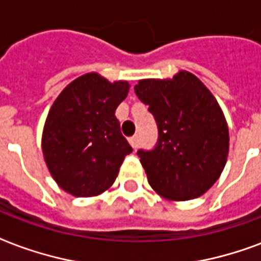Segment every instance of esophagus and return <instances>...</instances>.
Here are the masks:
<instances>
[{
  "mask_svg": "<svg viewBox=\"0 0 261 261\" xmlns=\"http://www.w3.org/2000/svg\"><path fill=\"white\" fill-rule=\"evenodd\" d=\"M128 142H130V145L133 146V149H137V147H138V145H139L138 137H137V135L131 137V138H128Z\"/></svg>",
  "mask_w": 261,
  "mask_h": 261,
  "instance_id": "34e87169",
  "label": "esophagus"
}]
</instances>
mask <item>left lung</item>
I'll return each instance as SVG.
<instances>
[{"instance_id":"obj_1","label":"left lung","mask_w":261,"mask_h":261,"mask_svg":"<svg viewBox=\"0 0 261 261\" xmlns=\"http://www.w3.org/2000/svg\"><path fill=\"white\" fill-rule=\"evenodd\" d=\"M134 90L159 128L154 149L137 151L151 188L169 200L204 194L229 153V130L214 96L184 70L172 80H141Z\"/></svg>"}]
</instances>
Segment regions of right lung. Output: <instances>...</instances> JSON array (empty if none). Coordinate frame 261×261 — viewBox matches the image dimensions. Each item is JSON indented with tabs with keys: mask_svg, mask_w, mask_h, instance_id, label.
<instances>
[{
	"mask_svg": "<svg viewBox=\"0 0 261 261\" xmlns=\"http://www.w3.org/2000/svg\"><path fill=\"white\" fill-rule=\"evenodd\" d=\"M128 83H110L88 73L61 92L43 130L44 161L62 190L87 198L114 184L133 149L120 133L115 111L127 97Z\"/></svg>",
	"mask_w": 261,
	"mask_h": 261,
	"instance_id": "1",
	"label": "right lung"
}]
</instances>
